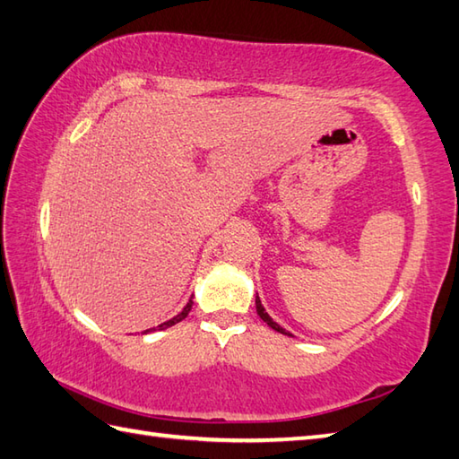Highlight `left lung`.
<instances>
[{
    "instance_id": "left-lung-1",
    "label": "left lung",
    "mask_w": 459,
    "mask_h": 459,
    "mask_svg": "<svg viewBox=\"0 0 459 459\" xmlns=\"http://www.w3.org/2000/svg\"><path fill=\"white\" fill-rule=\"evenodd\" d=\"M256 311H258V316H260V319L264 321V324H268L272 329L274 331H278V333H284V335H291V333H288V331L284 329V327H280L274 319H272L268 314H266V309H264V306H262V301H260V298L256 296Z\"/></svg>"
}]
</instances>
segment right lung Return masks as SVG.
Returning <instances> with one entry per match:
<instances>
[{"instance_id":"right-lung-1","label":"right lung","mask_w":459,"mask_h":459,"mask_svg":"<svg viewBox=\"0 0 459 459\" xmlns=\"http://www.w3.org/2000/svg\"><path fill=\"white\" fill-rule=\"evenodd\" d=\"M191 306H193V299H189V304L183 307V311H181V314H178V316H175L173 319H169V321H165V324L158 325V329H168V327H171V325H175V324H179V321H181V319H185V317H187V316H189V311H191ZM148 331H150V329H148ZM148 331H145V333H148Z\"/></svg>"}]
</instances>
